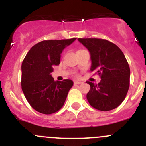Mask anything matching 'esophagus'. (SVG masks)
<instances>
[{
    "instance_id": "1",
    "label": "esophagus",
    "mask_w": 146,
    "mask_h": 146,
    "mask_svg": "<svg viewBox=\"0 0 146 146\" xmlns=\"http://www.w3.org/2000/svg\"><path fill=\"white\" fill-rule=\"evenodd\" d=\"M74 85H80V84H82V82H80V81H74Z\"/></svg>"
}]
</instances>
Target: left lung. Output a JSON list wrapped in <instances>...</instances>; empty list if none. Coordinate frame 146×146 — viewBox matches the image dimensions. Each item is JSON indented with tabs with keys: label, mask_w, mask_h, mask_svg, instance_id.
Instances as JSON below:
<instances>
[{
	"label": "left lung",
	"mask_w": 146,
	"mask_h": 146,
	"mask_svg": "<svg viewBox=\"0 0 146 146\" xmlns=\"http://www.w3.org/2000/svg\"><path fill=\"white\" fill-rule=\"evenodd\" d=\"M91 53V72L101 81H90L87 99L93 108L101 111L116 108L124 100L129 88L130 69L123 52L115 44L102 38H78Z\"/></svg>",
	"instance_id": "1"
}]
</instances>
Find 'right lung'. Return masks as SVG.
I'll return each mask as SVG.
<instances>
[{"label": "right lung", "mask_w": 146, "mask_h": 146, "mask_svg": "<svg viewBox=\"0 0 146 146\" xmlns=\"http://www.w3.org/2000/svg\"><path fill=\"white\" fill-rule=\"evenodd\" d=\"M76 38L44 40L28 51L22 64L21 86L30 105L37 112L50 115L64 106L73 86L71 80L55 81L50 73L60 64V54Z\"/></svg>", "instance_id": "1"}]
</instances>
